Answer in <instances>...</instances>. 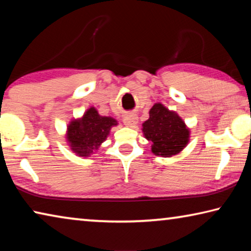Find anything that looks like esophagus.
I'll use <instances>...</instances> for the list:
<instances>
[{
	"label": "esophagus",
	"mask_w": 251,
	"mask_h": 251,
	"mask_svg": "<svg viewBox=\"0 0 251 251\" xmlns=\"http://www.w3.org/2000/svg\"><path fill=\"white\" fill-rule=\"evenodd\" d=\"M138 123V117L136 115H130L128 117H125L124 124L128 127H134Z\"/></svg>",
	"instance_id": "34e87169"
}]
</instances>
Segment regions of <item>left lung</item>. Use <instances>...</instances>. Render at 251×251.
<instances>
[{"label": "left lung", "instance_id": "obj_1", "mask_svg": "<svg viewBox=\"0 0 251 251\" xmlns=\"http://www.w3.org/2000/svg\"><path fill=\"white\" fill-rule=\"evenodd\" d=\"M143 134L151 142V152L156 156L172 157L187 146L190 130L181 117L161 103L150 110V118L143 123Z\"/></svg>", "mask_w": 251, "mask_h": 251}]
</instances>
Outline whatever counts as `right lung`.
Listing matches in <instances>:
<instances>
[{
  "mask_svg": "<svg viewBox=\"0 0 251 251\" xmlns=\"http://www.w3.org/2000/svg\"><path fill=\"white\" fill-rule=\"evenodd\" d=\"M117 124L115 118L100 116L95 107H90L82 117L71 121L66 130V142L77 156L90 157L106 141L110 128Z\"/></svg>",
  "mask_w": 251,
  "mask_h": 251,
  "instance_id": "1",
  "label": "right lung"
}]
</instances>
